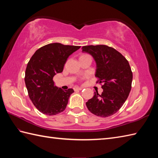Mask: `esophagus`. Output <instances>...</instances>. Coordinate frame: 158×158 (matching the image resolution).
Masks as SVG:
<instances>
[{"label": "esophagus", "mask_w": 158, "mask_h": 158, "mask_svg": "<svg viewBox=\"0 0 158 158\" xmlns=\"http://www.w3.org/2000/svg\"><path fill=\"white\" fill-rule=\"evenodd\" d=\"M83 89V88H79V87H75V88H74V89L75 90H81Z\"/></svg>", "instance_id": "esophagus-1"}]
</instances>
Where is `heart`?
<instances>
[{
    "instance_id": "heart-1",
    "label": "heart",
    "mask_w": 158,
    "mask_h": 158,
    "mask_svg": "<svg viewBox=\"0 0 158 158\" xmlns=\"http://www.w3.org/2000/svg\"><path fill=\"white\" fill-rule=\"evenodd\" d=\"M86 55H88V54H83V55H82L81 56H86Z\"/></svg>"
}]
</instances>
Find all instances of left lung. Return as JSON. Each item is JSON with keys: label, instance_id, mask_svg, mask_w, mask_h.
<instances>
[{"label": "left lung", "instance_id": "8db88e82", "mask_svg": "<svg viewBox=\"0 0 158 158\" xmlns=\"http://www.w3.org/2000/svg\"><path fill=\"white\" fill-rule=\"evenodd\" d=\"M82 52L94 58L96 83H103L101 94L95 92L86 106L95 115L111 116L123 106L132 88L133 76L129 62L118 51L105 45L83 46Z\"/></svg>", "mask_w": 158, "mask_h": 158}]
</instances>
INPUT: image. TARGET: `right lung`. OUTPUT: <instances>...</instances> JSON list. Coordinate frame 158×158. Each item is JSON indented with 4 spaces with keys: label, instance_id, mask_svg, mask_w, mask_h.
Wrapping results in <instances>:
<instances>
[{
    "label": "right lung",
    "instance_id": "obj_1",
    "mask_svg": "<svg viewBox=\"0 0 158 158\" xmlns=\"http://www.w3.org/2000/svg\"><path fill=\"white\" fill-rule=\"evenodd\" d=\"M80 48L50 43L36 50L30 59L25 72V83L30 99L41 113L54 115L65 110L74 90L58 88L53 78L63 71L67 58Z\"/></svg>",
    "mask_w": 158,
    "mask_h": 158
}]
</instances>
